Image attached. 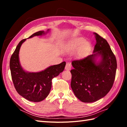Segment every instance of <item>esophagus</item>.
I'll use <instances>...</instances> for the list:
<instances>
[{
    "instance_id": "esophagus-1",
    "label": "esophagus",
    "mask_w": 127,
    "mask_h": 127,
    "mask_svg": "<svg viewBox=\"0 0 127 127\" xmlns=\"http://www.w3.org/2000/svg\"><path fill=\"white\" fill-rule=\"evenodd\" d=\"M71 68V64L70 63H67L65 67V69L67 70H70Z\"/></svg>"
}]
</instances>
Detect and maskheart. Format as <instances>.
<instances>
[{"instance_id": "1", "label": "heart", "mask_w": 127, "mask_h": 127, "mask_svg": "<svg viewBox=\"0 0 127 127\" xmlns=\"http://www.w3.org/2000/svg\"><path fill=\"white\" fill-rule=\"evenodd\" d=\"M86 40L82 37L74 39L67 43V44L65 45V50L68 52H74V51L79 50L83 45L85 44L81 49L82 52H84L88 50L90 47V45L88 42L86 43Z\"/></svg>"}]
</instances>
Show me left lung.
Here are the masks:
<instances>
[{"label": "left lung", "mask_w": 127, "mask_h": 127, "mask_svg": "<svg viewBox=\"0 0 127 127\" xmlns=\"http://www.w3.org/2000/svg\"><path fill=\"white\" fill-rule=\"evenodd\" d=\"M96 44L93 53L80 60L73 61L71 70V87L75 95L84 102H92L103 98L114 84L117 69L116 57L108 42L94 33ZM100 56L101 61L96 62Z\"/></svg>", "instance_id": "obj_1"}]
</instances>
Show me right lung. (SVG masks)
Wrapping results in <instances>:
<instances>
[{
	"label": "right lung",
	"mask_w": 127,
	"mask_h": 127,
	"mask_svg": "<svg viewBox=\"0 0 127 127\" xmlns=\"http://www.w3.org/2000/svg\"><path fill=\"white\" fill-rule=\"evenodd\" d=\"M45 33L44 31H39L28 38L41 36ZM26 40V39H23L19 42L11 57V74L15 88L20 95L28 100L39 102L44 100L49 94L52 87V80L64 70L66 63L63 62L37 72L25 71L20 65L18 55L21 45Z\"/></svg>",
	"instance_id": "obj_1"
}]
</instances>
